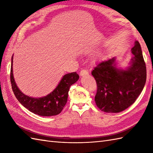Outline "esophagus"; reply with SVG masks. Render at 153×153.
<instances>
[{
	"mask_svg": "<svg viewBox=\"0 0 153 153\" xmlns=\"http://www.w3.org/2000/svg\"><path fill=\"white\" fill-rule=\"evenodd\" d=\"M87 75H89V73L86 70H82V71H80V76H87Z\"/></svg>",
	"mask_w": 153,
	"mask_h": 153,
	"instance_id": "1",
	"label": "esophagus"
}]
</instances>
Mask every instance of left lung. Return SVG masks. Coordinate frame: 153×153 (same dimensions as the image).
Listing matches in <instances>:
<instances>
[{
  "label": "left lung",
  "instance_id": "8db88e82",
  "mask_svg": "<svg viewBox=\"0 0 153 153\" xmlns=\"http://www.w3.org/2000/svg\"><path fill=\"white\" fill-rule=\"evenodd\" d=\"M131 51L134 56L125 69L117 67L116 58L113 57L97 64L92 71L97 85L95 100L103 112L117 113L128 108L144 88L147 70L137 41Z\"/></svg>",
  "mask_w": 153,
  "mask_h": 153
}]
</instances>
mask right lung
Listing matches in <instances>:
<instances>
[{
  "instance_id": "obj_1",
  "label": "right lung",
  "mask_w": 153,
  "mask_h": 153,
  "mask_svg": "<svg viewBox=\"0 0 153 153\" xmlns=\"http://www.w3.org/2000/svg\"><path fill=\"white\" fill-rule=\"evenodd\" d=\"M10 81L16 99L25 108L41 116L58 115L62 112L68 100L70 87L79 79L76 72L65 74L53 91L43 97H31L23 93L15 82L13 75V56L11 59Z\"/></svg>"
}]
</instances>
